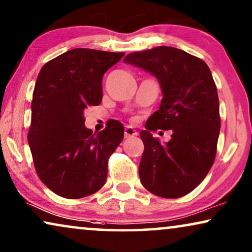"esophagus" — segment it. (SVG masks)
Masks as SVG:
<instances>
[{
	"label": "esophagus",
	"mask_w": 252,
	"mask_h": 252,
	"mask_svg": "<svg viewBox=\"0 0 252 252\" xmlns=\"http://www.w3.org/2000/svg\"><path fill=\"white\" fill-rule=\"evenodd\" d=\"M135 136H137L136 130L133 129L132 126H126V129H124V137H126V138H130V137Z\"/></svg>",
	"instance_id": "34e87169"
}]
</instances>
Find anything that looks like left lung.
I'll use <instances>...</instances> for the list:
<instances>
[{
    "label": "left lung",
    "instance_id": "1",
    "mask_svg": "<svg viewBox=\"0 0 252 252\" xmlns=\"http://www.w3.org/2000/svg\"><path fill=\"white\" fill-rule=\"evenodd\" d=\"M123 62L152 73L162 92L159 110L140 131V182L163 198L186 196L205 179L217 153L219 98L211 70L203 60L167 46L128 54ZM157 128L173 130L169 142L153 138Z\"/></svg>",
    "mask_w": 252,
    "mask_h": 252
}]
</instances>
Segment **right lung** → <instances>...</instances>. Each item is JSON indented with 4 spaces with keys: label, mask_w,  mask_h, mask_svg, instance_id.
Masks as SVG:
<instances>
[{
    "label": "right lung",
    "mask_w": 252,
    "mask_h": 252,
    "mask_svg": "<svg viewBox=\"0 0 252 252\" xmlns=\"http://www.w3.org/2000/svg\"><path fill=\"white\" fill-rule=\"evenodd\" d=\"M124 53L75 48L40 70L32 99L28 140L40 180L59 196L83 198L106 182L108 159L124 129L109 121L94 132L85 126L84 110L102 100V77Z\"/></svg>",
    "instance_id": "right-lung-1"
}]
</instances>
